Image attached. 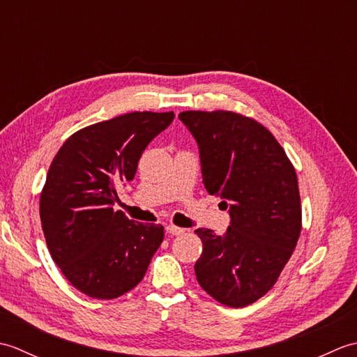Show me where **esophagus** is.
Here are the masks:
<instances>
[{"label": "esophagus", "instance_id": "obj_1", "mask_svg": "<svg viewBox=\"0 0 357 357\" xmlns=\"http://www.w3.org/2000/svg\"><path fill=\"white\" fill-rule=\"evenodd\" d=\"M167 231H169L170 234H173V236H178V234H183L185 230L181 229V227H176V225H167Z\"/></svg>", "mask_w": 357, "mask_h": 357}]
</instances>
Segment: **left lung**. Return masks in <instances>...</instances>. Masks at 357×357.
Returning a JSON list of instances; mask_svg holds the SVG:
<instances>
[{
	"instance_id": "1",
	"label": "left lung",
	"mask_w": 357,
	"mask_h": 357,
	"mask_svg": "<svg viewBox=\"0 0 357 357\" xmlns=\"http://www.w3.org/2000/svg\"><path fill=\"white\" fill-rule=\"evenodd\" d=\"M198 142L202 183L229 207L222 234L198 229L196 279L211 298L241 308L276 284L298 244L302 210L298 176L275 136L257 121L216 110L179 113Z\"/></svg>"
}]
</instances>
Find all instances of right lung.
Segmentation results:
<instances>
[{
  "label": "right lung",
  "mask_w": 357,
  "mask_h": 357,
  "mask_svg": "<svg viewBox=\"0 0 357 357\" xmlns=\"http://www.w3.org/2000/svg\"><path fill=\"white\" fill-rule=\"evenodd\" d=\"M173 112H133L81 128L53 158L40 198L52 259L67 280L95 299L138 285L164 239V227L113 210L116 187L132 181L142 151Z\"/></svg>",
  "instance_id": "obj_1"
}]
</instances>
